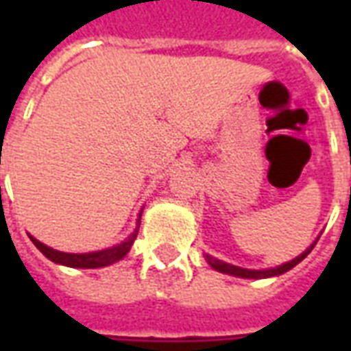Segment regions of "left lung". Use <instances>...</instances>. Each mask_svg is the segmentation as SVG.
<instances>
[{"mask_svg": "<svg viewBox=\"0 0 351 351\" xmlns=\"http://www.w3.org/2000/svg\"><path fill=\"white\" fill-rule=\"evenodd\" d=\"M314 246H310L308 250L301 254L299 258H295L293 261H287V263L280 265L276 269H269V271H250V269H241V267H235V265H229V263H223V261H218V259H214L213 256H205L208 265L216 269V271L220 272H226V274H233V276H241V278H269V276H276V274H284L286 271L289 269H293L295 265L301 263L302 259L308 256L310 252H312Z\"/></svg>", "mask_w": 351, "mask_h": 351, "instance_id": "left-lung-1", "label": "left lung"}]
</instances>
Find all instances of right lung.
Returning <instances> with one entry per match:
<instances>
[{
	"mask_svg": "<svg viewBox=\"0 0 351 351\" xmlns=\"http://www.w3.org/2000/svg\"><path fill=\"white\" fill-rule=\"evenodd\" d=\"M141 218V216H138ZM138 226H141V220H138ZM138 233V228L131 233L123 243H120L118 246H112V248H107V250H99V252H92V254H65V252H58L49 248L47 244L39 243L37 239L29 237L32 243L39 248V250L54 263L65 265V267H77V269H97V267H105V265H110L122 259L128 252H130L131 244L135 241V237Z\"/></svg>",
	"mask_w": 351,
	"mask_h": 351,
	"instance_id": "right-lung-1",
	"label": "right lung"
}]
</instances>
